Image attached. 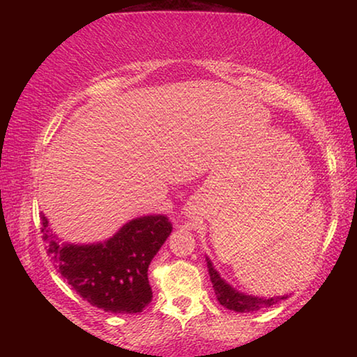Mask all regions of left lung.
Segmentation results:
<instances>
[{"label":"left lung","mask_w":357,"mask_h":357,"mask_svg":"<svg viewBox=\"0 0 357 357\" xmlns=\"http://www.w3.org/2000/svg\"><path fill=\"white\" fill-rule=\"evenodd\" d=\"M208 263V273L211 277V282H213L214 293L217 296V301L220 302V305L225 307L228 310H234L239 313H249V312H257L261 309H268V307L277 304V302L285 301L288 294L283 296H274V298H259V296H252L245 294L243 291H238L236 288H233L228 282H225L217 273L214 264L211 263V259L206 257Z\"/></svg>","instance_id":"left-lung-1"}]
</instances>
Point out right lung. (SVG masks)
I'll list each match as a JSON object with an SVG mask.
<instances>
[{
  "mask_svg": "<svg viewBox=\"0 0 357 357\" xmlns=\"http://www.w3.org/2000/svg\"><path fill=\"white\" fill-rule=\"evenodd\" d=\"M40 219L48 257L72 289L105 312H143L153 299L148 268L173 229L167 215L137 217L96 244L61 243L47 217Z\"/></svg>",
  "mask_w": 357,
  "mask_h": 357,
  "instance_id": "1",
  "label": "right lung"
}]
</instances>
